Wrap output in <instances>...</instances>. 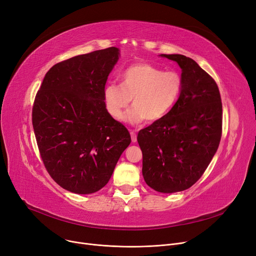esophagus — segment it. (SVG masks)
<instances>
[{"label":"esophagus","instance_id":"1","mask_svg":"<svg viewBox=\"0 0 256 256\" xmlns=\"http://www.w3.org/2000/svg\"><path fill=\"white\" fill-rule=\"evenodd\" d=\"M130 137H132V142L135 143L137 141V134L135 130H130Z\"/></svg>","mask_w":256,"mask_h":256}]
</instances>
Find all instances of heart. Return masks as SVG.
<instances>
[{"instance_id": "heart-1", "label": "heart", "mask_w": 256, "mask_h": 256, "mask_svg": "<svg viewBox=\"0 0 256 256\" xmlns=\"http://www.w3.org/2000/svg\"><path fill=\"white\" fill-rule=\"evenodd\" d=\"M121 83L111 82L104 88L106 111L116 120L124 118L131 98L134 106L124 116L130 124L146 119L156 122L176 106L184 87L180 72L160 68L150 63L130 65L120 74Z\"/></svg>"}]
</instances>
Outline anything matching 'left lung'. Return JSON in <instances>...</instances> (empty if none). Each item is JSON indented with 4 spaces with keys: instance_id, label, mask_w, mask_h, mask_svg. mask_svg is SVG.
<instances>
[{
    "instance_id": "8db88e82",
    "label": "left lung",
    "mask_w": 256,
    "mask_h": 256,
    "mask_svg": "<svg viewBox=\"0 0 256 256\" xmlns=\"http://www.w3.org/2000/svg\"><path fill=\"white\" fill-rule=\"evenodd\" d=\"M178 63L184 87L174 109L138 134L145 182L160 193L191 188L204 173L222 136V102L214 80L191 58Z\"/></svg>"
}]
</instances>
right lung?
Here are the masks:
<instances>
[{
  "label": "right lung",
  "mask_w": 256,
  "mask_h": 256,
  "mask_svg": "<svg viewBox=\"0 0 256 256\" xmlns=\"http://www.w3.org/2000/svg\"><path fill=\"white\" fill-rule=\"evenodd\" d=\"M117 48L54 65L37 91L32 124L40 156L63 189L91 194L104 188L130 143L128 128L106 109L104 86Z\"/></svg>",
  "instance_id": "right-lung-1"
}]
</instances>
